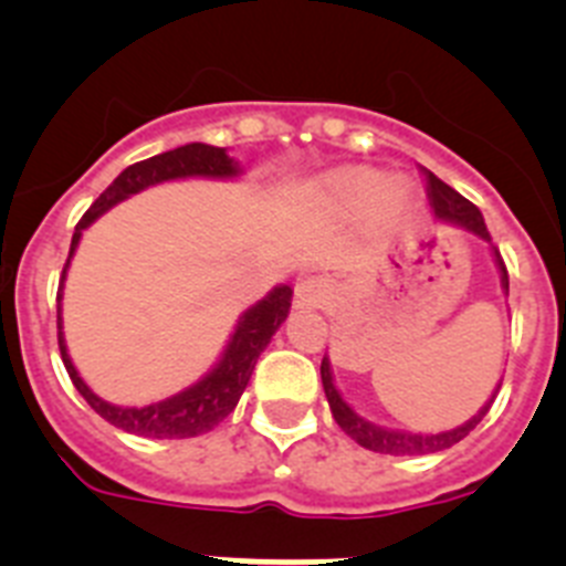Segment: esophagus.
<instances>
[{"label": "esophagus", "mask_w": 566, "mask_h": 566, "mask_svg": "<svg viewBox=\"0 0 566 566\" xmlns=\"http://www.w3.org/2000/svg\"><path fill=\"white\" fill-rule=\"evenodd\" d=\"M333 293V284L324 276H304L302 282L295 284V304L298 307H321Z\"/></svg>", "instance_id": "esophagus-1"}]
</instances>
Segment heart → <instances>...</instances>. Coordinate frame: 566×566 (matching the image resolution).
I'll list each match as a JSON object with an SVG mask.
<instances>
[{"mask_svg":"<svg viewBox=\"0 0 566 566\" xmlns=\"http://www.w3.org/2000/svg\"><path fill=\"white\" fill-rule=\"evenodd\" d=\"M329 197L353 211H375L384 220H397L415 211L417 191L403 177H386L378 169H346L329 177Z\"/></svg>","mask_w":566,"mask_h":566,"instance_id":"1","label":"heart"}]
</instances>
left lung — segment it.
<instances>
[{
    "label": "left lung",
    "mask_w": 566,
    "mask_h": 566,
    "mask_svg": "<svg viewBox=\"0 0 566 566\" xmlns=\"http://www.w3.org/2000/svg\"><path fill=\"white\" fill-rule=\"evenodd\" d=\"M422 175H426V191H429V202H431V208H434L437 220L465 228V231L476 233L480 239L491 242V233H488L480 208L473 206V202H468L460 191H454L451 186H446V182H442L440 177L431 175L429 169H422ZM493 253H496L499 273H502V287L507 290V268H505V262H502V256H499L496 248H493ZM321 384H324V395H327L335 422H338L340 429L353 437L358 446L369 448V451H378V454H434V451H446V448H451L454 442H460L462 437H468L473 429H476V426H480V420L488 415V409H491L493 397H496L493 395L491 400H488V406H482L480 415H473L471 420L462 422V426H457V429L440 431V434H409V431L384 429V426H375V422H369V420H364L360 415H355V411L346 406L344 397L338 395V389H335L327 355H324V360H321Z\"/></svg>",
    "instance_id": "left-lung-1"
}]
</instances>
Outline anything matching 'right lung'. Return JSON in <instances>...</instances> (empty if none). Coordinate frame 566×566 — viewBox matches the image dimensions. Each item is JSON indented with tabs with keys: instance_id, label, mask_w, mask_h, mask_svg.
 I'll use <instances>...</instances> for the list:
<instances>
[{
	"instance_id": "obj_1",
	"label": "right lung",
	"mask_w": 566,
	"mask_h": 566,
	"mask_svg": "<svg viewBox=\"0 0 566 566\" xmlns=\"http://www.w3.org/2000/svg\"><path fill=\"white\" fill-rule=\"evenodd\" d=\"M239 175V166L233 163V157H228L226 149L208 144H188L180 149L163 151V155L149 157V160H140L129 169L120 171L112 186L106 188L104 195L90 206V211L81 217V222L75 226L73 245H70V256L78 248V239L84 228L93 226L101 213L109 211L112 206H118L126 197L144 191V188L157 186V182L166 180H180V177H233ZM70 264V259H67ZM67 264H64V276H67ZM61 276V279H64ZM61 298V290H59ZM290 302H293V290L287 284L282 287H273L271 293L264 295L262 302L253 304L242 318H239L237 329H233L231 340H228L226 353H222L220 364L208 371L200 384L188 386L186 391H177V395L166 397L160 403L144 406V409H124V406H112L106 400H101L90 386L81 380V375L75 371L73 360L67 355V344H64V335H61V307H59V349L61 360L67 366V375L73 380L75 389L81 391L86 403L93 406L106 422L118 426V429L129 431L137 437H155V440H182V437H197L211 431L217 422L226 420L233 411V406L239 403V397L245 391L248 380L253 375V366L256 358L262 355V349L271 344L273 333L282 327V321L287 318Z\"/></svg>"
}]
</instances>
